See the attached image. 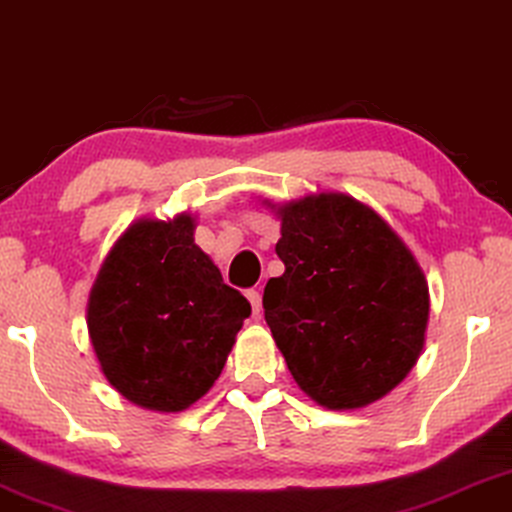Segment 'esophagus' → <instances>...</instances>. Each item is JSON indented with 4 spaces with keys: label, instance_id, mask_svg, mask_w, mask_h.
Masks as SVG:
<instances>
[{
    "label": "esophagus",
    "instance_id": "obj_1",
    "mask_svg": "<svg viewBox=\"0 0 512 512\" xmlns=\"http://www.w3.org/2000/svg\"><path fill=\"white\" fill-rule=\"evenodd\" d=\"M247 300L251 303V312H254V317H258L261 314V293H258L256 289H249L247 291Z\"/></svg>",
    "mask_w": 512,
    "mask_h": 512
}]
</instances>
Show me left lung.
<instances>
[{
    "mask_svg": "<svg viewBox=\"0 0 512 512\" xmlns=\"http://www.w3.org/2000/svg\"><path fill=\"white\" fill-rule=\"evenodd\" d=\"M284 275L265 284L272 338L293 380L328 410L380 401L415 366L429 284L396 230L347 193L272 205Z\"/></svg>",
    "mask_w": 512,
    "mask_h": 512,
    "instance_id": "obj_1",
    "label": "left lung"
}]
</instances>
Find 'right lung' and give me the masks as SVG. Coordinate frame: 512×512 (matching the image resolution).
I'll return each instance as SVG.
<instances>
[{
  "label": "right lung",
  "mask_w": 512,
  "mask_h": 512,
  "mask_svg": "<svg viewBox=\"0 0 512 512\" xmlns=\"http://www.w3.org/2000/svg\"><path fill=\"white\" fill-rule=\"evenodd\" d=\"M195 216L139 219L97 272L86 321L97 363L139 408L181 412L221 375L251 314L195 244Z\"/></svg>",
  "instance_id": "1"
}]
</instances>
